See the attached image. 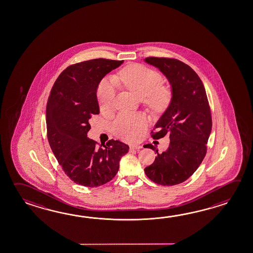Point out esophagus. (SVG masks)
Here are the masks:
<instances>
[{
	"mask_svg": "<svg viewBox=\"0 0 253 253\" xmlns=\"http://www.w3.org/2000/svg\"><path fill=\"white\" fill-rule=\"evenodd\" d=\"M142 148V146H138V145H132V146H130L129 147V149L130 150H139V149H141Z\"/></svg>",
	"mask_w": 253,
	"mask_h": 253,
	"instance_id": "obj_1",
	"label": "esophagus"
}]
</instances>
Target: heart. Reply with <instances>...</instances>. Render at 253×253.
Listing matches in <instances>:
<instances>
[{"label": "heart", "mask_w": 253, "mask_h": 253, "mask_svg": "<svg viewBox=\"0 0 253 253\" xmlns=\"http://www.w3.org/2000/svg\"><path fill=\"white\" fill-rule=\"evenodd\" d=\"M116 81L122 82L139 98L147 101L153 108H161L170 98L169 90L161 86L163 77L160 73L148 67L134 64L121 71L119 75L105 79L98 86L97 97L100 107L108 110L113 106L116 91ZM147 126L143 115L122 114L114 123V130L119 138L126 141H133L139 137Z\"/></svg>", "instance_id": "b5f03b06"}]
</instances>
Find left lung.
I'll return each mask as SVG.
<instances>
[{"label":"left lung","instance_id":"obj_1","mask_svg":"<svg viewBox=\"0 0 253 253\" xmlns=\"http://www.w3.org/2000/svg\"><path fill=\"white\" fill-rule=\"evenodd\" d=\"M144 62L162 72L171 86V100L152 136L158 139L168 135L169 148L159 154L151 144L145 145L158 156L144 171L154 182L172 186L186 181L205 158L212 129L210 105L202 81L189 65L168 58H146Z\"/></svg>","mask_w":253,"mask_h":253}]
</instances>
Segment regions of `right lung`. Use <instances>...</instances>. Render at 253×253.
I'll list each match as a JSON object with an SVG mask.
<instances>
[{
    "label": "right lung",
    "mask_w": 253,
    "mask_h": 253,
    "mask_svg": "<svg viewBox=\"0 0 253 253\" xmlns=\"http://www.w3.org/2000/svg\"><path fill=\"white\" fill-rule=\"evenodd\" d=\"M123 62L94 59L68 67L48 97V141L63 171L77 184L98 187L111 181L119 170L121 158L129 151V146L119 140L97 147L87 137L89 120L99 114L98 85Z\"/></svg>",
    "instance_id": "obj_1"
}]
</instances>
